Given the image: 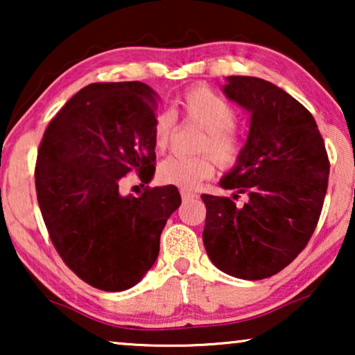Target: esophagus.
Returning a JSON list of instances; mask_svg holds the SVG:
<instances>
[{
	"instance_id": "obj_1",
	"label": "esophagus",
	"mask_w": 355,
	"mask_h": 355,
	"mask_svg": "<svg viewBox=\"0 0 355 355\" xmlns=\"http://www.w3.org/2000/svg\"><path fill=\"white\" fill-rule=\"evenodd\" d=\"M181 197L182 200H192V198L197 197V193L192 191H187V189H181Z\"/></svg>"
}]
</instances>
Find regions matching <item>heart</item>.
Segmentation results:
<instances>
[{
  "label": "heart",
  "instance_id": "1",
  "mask_svg": "<svg viewBox=\"0 0 355 355\" xmlns=\"http://www.w3.org/2000/svg\"><path fill=\"white\" fill-rule=\"evenodd\" d=\"M189 123L203 129L198 152H208L220 166H232L241 157L242 137L232 128L234 110L227 101L207 87H196L179 100ZM176 118L171 111H158L153 121V144L158 152L168 148ZM208 155L200 157H168L159 163L158 181L182 189H196L215 174V163Z\"/></svg>",
  "mask_w": 355,
  "mask_h": 355
}]
</instances>
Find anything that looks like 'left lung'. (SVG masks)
Returning <instances> with one entry per match:
<instances>
[{
	"label": "left lung",
	"mask_w": 355,
	"mask_h": 355,
	"mask_svg": "<svg viewBox=\"0 0 355 355\" xmlns=\"http://www.w3.org/2000/svg\"><path fill=\"white\" fill-rule=\"evenodd\" d=\"M223 94L250 114L241 157L221 178L232 197L202 196L203 245L213 265L239 279L270 278L307 245L328 187L329 162L313 116L259 77L230 76Z\"/></svg>",
	"instance_id": "1"
}]
</instances>
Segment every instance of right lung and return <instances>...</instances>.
Instances as JSON below:
<instances>
[{
  "label": "right lung",
  "mask_w": 355,
  "mask_h": 355,
  "mask_svg": "<svg viewBox=\"0 0 355 355\" xmlns=\"http://www.w3.org/2000/svg\"><path fill=\"white\" fill-rule=\"evenodd\" d=\"M159 96L142 82H103L77 92L51 119L38 148L37 198L64 263L96 289L125 291L157 261L159 236L181 205L174 186L123 196L121 181L155 174Z\"/></svg>",
  "instance_id": "add662e5"
}]
</instances>
